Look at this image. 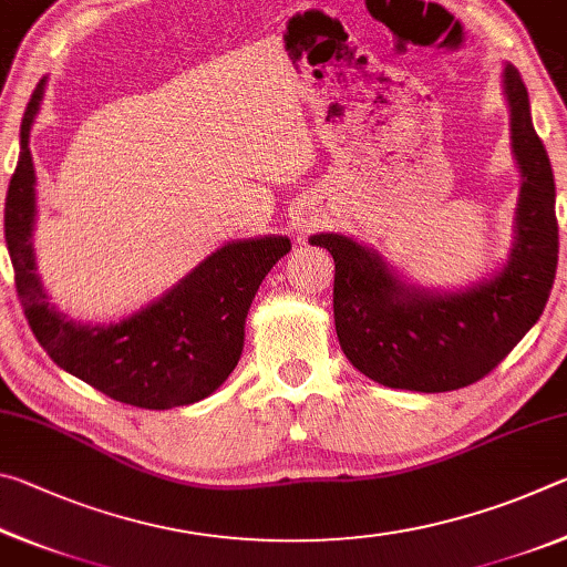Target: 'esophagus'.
I'll return each instance as SVG.
<instances>
[{
    "label": "esophagus",
    "mask_w": 567,
    "mask_h": 567,
    "mask_svg": "<svg viewBox=\"0 0 567 567\" xmlns=\"http://www.w3.org/2000/svg\"><path fill=\"white\" fill-rule=\"evenodd\" d=\"M320 223V219H318V215H305L302 219H300V223H297V227H300L302 229V233H307V229H310V227H315V225H318Z\"/></svg>",
    "instance_id": "1"
}]
</instances>
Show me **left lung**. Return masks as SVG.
<instances>
[{"label": "left lung", "mask_w": 567, "mask_h": 567, "mask_svg": "<svg viewBox=\"0 0 567 567\" xmlns=\"http://www.w3.org/2000/svg\"><path fill=\"white\" fill-rule=\"evenodd\" d=\"M513 152L523 172L515 247L505 270L465 292L402 285L375 252L342 235H315L334 260V330L362 375L388 388L447 392L501 364L548 302L558 267V217L548 152L513 64L505 66Z\"/></svg>", "instance_id": "left-lung-1"}]
</instances>
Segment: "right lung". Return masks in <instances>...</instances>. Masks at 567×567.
Listing matches in <instances>:
<instances>
[{
  "label": "right lung",
  "instance_id": "add662e5",
  "mask_svg": "<svg viewBox=\"0 0 567 567\" xmlns=\"http://www.w3.org/2000/svg\"><path fill=\"white\" fill-rule=\"evenodd\" d=\"M44 80L27 104L19 159L4 203V239L17 297L47 354L124 405L169 410L205 400L223 385L243 354L245 318L257 287L290 252L287 237L239 239L219 247L159 300L117 324H80L54 310L34 267V165L30 127Z\"/></svg>",
  "mask_w": 567,
  "mask_h": 567
}]
</instances>
